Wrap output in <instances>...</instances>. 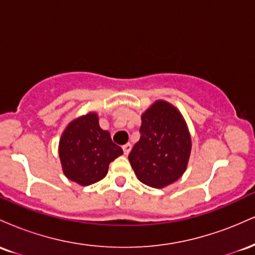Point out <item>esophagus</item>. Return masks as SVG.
I'll return each mask as SVG.
<instances>
[{
  "instance_id": "obj_1",
  "label": "esophagus",
  "mask_w": 255,
  "mask_h": 255,
  "mask_svg": "<svg viewBox=\"0 0 255 255\" xmlns=\"http://www.w3.org/2000/svg\"><path fill=\"white\" fill-rule=\"evenodd\" d=\"M122 150H124V153L127 156L128 153H129L130 150H131V145L129 144V142H127V144H125L124 146H122Z\"/></svg>"
}]
</instances>
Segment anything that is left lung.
Masks as SVG:
<instances>
[{
  "instance_id": "8db88e82",
  "label": "left lung",
  "mask_w": 255,
  "mask_h": 255,
  "mask_svg": "<svg viewBox=\"0 0 255 255\" xmlns=\"http://www.w3.org/2000/svg\"><path fill=\"white\" fill-rule=\"evenodd\" d=\"M140 139L128 159L142 183L163 188L186 171L192 150L191 134L174 105L157 101L142 114Z\"/></svg>"
}]
</instances>
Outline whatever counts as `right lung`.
I'll return each instance as SVG.
<instances>
[{
    "label": "right lung",
    "instance_id": "obj_1",
    "mask_svg": "<svg viewBox=\"0 0 255 255\" xmlns=\"http://www.w3.org/2000/svg\"><path fill=\"white\" fill-rule=\"evenodd\" d=\"M58 153L67 178L90 186L105 177L110 163L124 151L114 144L109 131L99 127L97 114L89 113L67 126Z\"/></svg>",
    "mask_w": 255,
    "mask_h": 255
}]
</instances>
